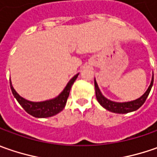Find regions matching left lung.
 I'll list each match as a JSON object with an SVG mask.
<instances>
[{
	"mask_svg": "<svg viewBox=\"0 0 157 157\" xmlns=\"http://www.w3.org/2000/svg\"><path fill=\"white\" fill-rule=\"evenodd\" d=\"M153 82H154V74L152 76L151 83L148 86V90L139 99L133 100V101H128V102H115V101H112V100L106 99L105 97L102 95L100 88L98 86L97 82L94 79L96 98H97V100L100 105L108 111L112 112V113H128L134 112L137 109H139L144 104L145 100H147L148 94L150 93V90H151L152 86H153Z\"/></svg>",
	"mask_w": 157,
	"mask_h": 157,
	"instance_id": "1",
	"label": "left lung"
}]
</instances>
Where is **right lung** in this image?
I'll return each instance as SVG.
<instances>
[{
  "label": "right lung",
  "instance_id": "add662e5",
  "mask_svg": "<svg viewBox=\"0 0 157 157\" xmlns=\"http://www.w3.org/2000/svg\"><path fill=\"white\" fill-rule=\"evenodd\" d=\"M78 73L76 74L66 85L63 92L59 94L57 97L52 99V100L41 101V102H33L29 100H25L21 97L19 94L15 92V90L12 86V83L10 81V88L12 91V94L14 95L16 100L19 102L21 107L27 112L29 114L32 115L36 118H47L52 117L53 115H56L57 113H60L64 108L66 105V101L69 97L70 91L71 86L78 78Z\"/></svg>",
  "mask_w": 157,
  "mask_h": 157
}]
</instances>
